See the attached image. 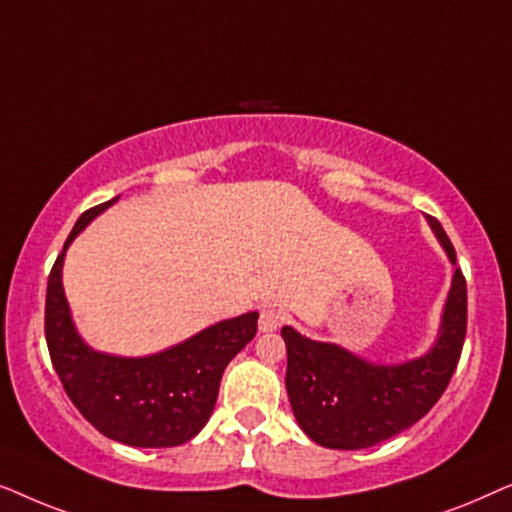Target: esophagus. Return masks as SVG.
Returning a JSON list of instances; mask_svg holds the SVG:
<instances>
[{"label":"esophagus","mask_w":512,"mask_h":512,"mask_svg":"<svg viewBox=\"0 0 512 512\" xmlns=\"http://www.w3.org/2000/svg\"><path fill=\"white\" fill-rule=\"evenodd\" d=\"M284 324V314L277 310H263L261 319H258V331L261 333H272L277 331L279 326Z\"/></svg>","instance_id":"esophagus-1"}]
</instances>
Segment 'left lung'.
Instances as JSON below:
<instances>
[{
  "label": "left lung",
  "mask_w": 512,
  "mask_h": 512,
  "mask_svg": "<svg viewBox=\"0 0 512 512\" xmlns=\"http://www.w3.org/2000/svg\"><path fill=\"white\" fill-rule=\"evenodd\" d=\"M433 235L452 265L457 254L433 216ZM286 391L300 429L321 447L363 450L419 422L450 384L466 338V279L454 270L429 352L403 363H375L335 342L284 326Z\"/></svg>",
  "instance_id": "left-lung-1"
}]
</instances>
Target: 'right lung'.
Returning <instances> with one entry per match:
<instances>
[{"label":"right lung","mask_w":512,"mask_h":512,"mask_svg":"<svg viewBox=\"0 0 512 512\" xmlns=\"http://www.w3.org/2000/svg\"><path fill=\"white\" fill-rule=\"evenodd\" d=\"M116 200L81 214L48 275V352L67 396L97 431L130 447H177L209 422L223 370L254 340L258 312L216 321L156 354L118 356L90 347L76 331L62 265L76 235Z\"/></svg>","instance_id":"obj_1"}]
</instances>
